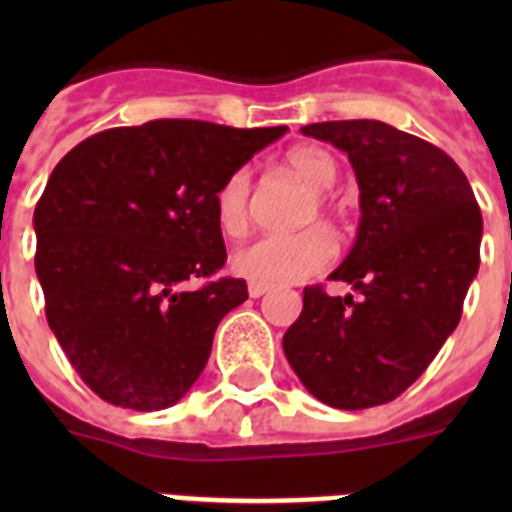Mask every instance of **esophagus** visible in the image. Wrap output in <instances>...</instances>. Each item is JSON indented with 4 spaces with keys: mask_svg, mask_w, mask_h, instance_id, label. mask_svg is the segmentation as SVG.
I'll return each mask as SVG.
<instances>
[{
    "mask_svg": "<svg viewBox=\"0 0 512 512\" xmlns=\"http://www.w3.org/2000/svg\"><path fill=\"white\" fill-rule=\"evenodd\" d=\"M266 292H269V287H266V284H248V295L251 297H261V295H266Z\"/></svg>",
    "mask_w": 512,
    "mask_h": 512,
    "instance_id": "34e87169",
    "label": "esophagus"
}]
</instances>
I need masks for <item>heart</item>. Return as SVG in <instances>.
<instances>
[{"instance_id": "1", "label": "heart", "mask_w": 512, "mask_h": 512, "mask_svg": "<svg viewBox=\"0 0 512 512\" xmlns=\"http://www.w3.org/2000/svg\"><path fill=\"white\" fill-rule=\"evenodd\" d=\"M287 166L300 176L310 189H315V200L307 205L305 223H315L318 217L336 220L338 205L328 197L338 179L336 158L318 146H297L287 153ZM251 169L241 166L233 174L225 176L215 194V217L220 228L230 235L246 230L248 205H251ZM336 256V238L325 225H312L289 235H261L256 241L246 243L233 253V271L238 277L253 284H277L302 282V279L318 274Z\"/></svg>"}]
</instances>
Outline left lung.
Returning <instances> with one entry per match:
<instances>
[{"instance_id":"obj_1","label":"left lung","mask_w":512,"mask_h":512,"mask_svg":"<svg viewBox=\"0 0 512 512\" xmlns=\"http://www.w3.org/2000/svg\"><path fill=\"white\" fill-rule=\"evenodd\" d=\"M348 153L359 182V233L330 279L305 287L284 356L312 397L338 410L395 400L454 333L479 269L482 212L454 158L379 120L305 125Z\"/></svg>"}]
</instances>
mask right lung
Segmentation results:
<instances>
[{"instance_id":"add662e5","label":"right lung","mask_w":512,"mask_h":512,"mask_svg":"<svg viewBox=\"0 0 512 512\" xmlns=\"http://www.w3.org/2000/svg\"><path fill=\"white\" fill-rule=\"evenodd\" d=\"M279 128L151 120L81 140L35 205L45 318L79 377L117 408L164 410L205 369L220 320L248 300L223 269L215 194Z\"/></svg>"}]
</instances>
